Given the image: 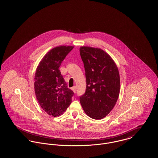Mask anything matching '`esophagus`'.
<instances>
[{"mask_svg": "<svg viewBox=\"0 0 158 158\" xmlns=\"http://www.w3.org/2000/svg\"><path fill=\"white\" fill-rule=\"evenodd\" d=\"M72 89L73 90V91L76 93V87L75 86H73L72 88Z\"/></svg>", "mask_w": 158, "mask_h": 158, "instance_id": "34e87169", "label": "esophagus"}]
</instances>
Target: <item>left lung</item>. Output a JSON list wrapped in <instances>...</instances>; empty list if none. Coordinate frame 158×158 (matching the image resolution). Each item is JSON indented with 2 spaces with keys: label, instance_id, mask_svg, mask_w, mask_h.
<instances>
[{
  "label": "left lung",
  "instance_id": "obj_1",
  "mask_svg": "<svg viewBox=\"0 0 158 158\" xmlns=\"http://www.w3.org/2000/svg\"><path fill=\"white\" fill-rule=\"evenodd\" d=\"M86 81L80 96L83 109L89 117L100 120L113 110L120 89L118 68L111 57L101 49L81 47L79 50Z\"/></svg>",
  "mask_w": 158,
  "mask_h": 158
}]
</instances>
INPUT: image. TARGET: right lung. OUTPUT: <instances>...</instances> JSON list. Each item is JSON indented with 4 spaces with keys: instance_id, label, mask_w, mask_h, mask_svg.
Wrapping results in <instances>:
<instances>
[{
    "instance_id": "add662e5",
    "label": "right lung",
    "mask_w": 158,
    "mask_h": 158,
    "mask_svg": "<svg viewBox=\"0 0 158 158\" xmlns=\"http://www.w3.org/2000/svg\"><path fill=\"white\" fill-rule=\"evenodd\" d=\"M72 46H60L47 53L38 66L34 78L35 95L41 107L50 115L57 117L71 104L74 95L68 88L59 68Z\"/></svg>"
}]
</instances>
